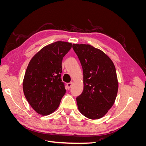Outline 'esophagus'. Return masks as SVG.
<instances>
[{
    "label": "esophagus",
    "instance_id": "34e87169",
    "mask_svg": "<svg viewBox=\"0 0 146 146\" xmlns=\"http://www.w3.org/2000/svg\"><path fill=\"white\" fill-rule=\"evenodd\" d=\"M72 84H73V82H70V83H68V84H67V86H68V88L69 89H70V87L72 86Z\"/></svg>",
    "mask_w": 146,
    "mask_h": 146
}]
</instances>
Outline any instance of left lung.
Here are the masks:
<instances>
[{
	"label": "left lung",
	"mask_w": 146,
	"mask_h": 146,
	"mask_svg": "<svg viewBox=\"0 0 146 146\" xmlns=\"http://www.w3.org/2000/svg\"><path fill=\"white\" fill-rule=\"evenodd\" d=\"M72 48L83 73V91L76 98L78 108L88 118L100 119L112 107L116 98L115 66L104 52L90 44H73Z\"/></svg>",
	"instance_id": "8db88e82"
}]
</instances>
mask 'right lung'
Listing matches in <instances>:
<instances>
[{"label": "right lung", "mask_w": 146, "mask_h": 146, "mask_svg": "<svg viewBox=\"0 0 146 146\" xmlns=\"http://www.w3.org/2000/svg\"><path fill=\"white\" fill-rule=\"evenodd\" d=\"M72 44L56 41L39 50L30 60L23 80L26 99L35 111L48 115L58 108L66 93L62 82V60Z\"/></svg>", "instance_id": "obj_1"}]
</instances>
